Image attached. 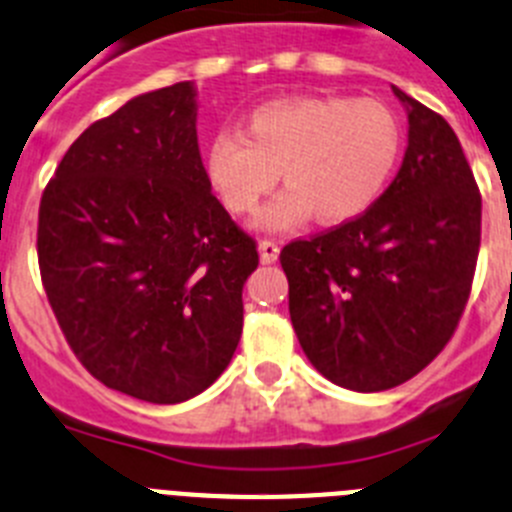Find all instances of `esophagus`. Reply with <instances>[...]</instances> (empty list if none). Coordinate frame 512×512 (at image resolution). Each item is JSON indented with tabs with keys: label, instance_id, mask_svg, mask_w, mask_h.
<instances>
[{
	"label": "esophagus",
	"instance_id": "34e87169",
	"mask_svg": "<svg viewBox=\"0 0 512 512\" xmlns=\"http://www.w3.org/2000/svg\"><path fill=\"white\" fill-rule=\"evenodd\" d=\"M278 255H280V245L275 242V239H260V260L265 262V265L278 260Z\"/></svg>",
	"mask_w": 512,
	"mask_h": 512
}]
</instances>
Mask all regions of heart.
Masks as SVG:
<instances>
[{
  "instance_id": "1",
  "label": "heart",
  "mask_w": 512,
  "mask_h": 512,
  "mask_svg": "<svg viewBox=\"0 0 512 512\" xmlns=\"http://www.w3.org/2000/svg\"><path fill=\"white\" fill-rule=\"evenodd\" d=\"M403 127L388 104L349 96H285L252 109L245 130L216 132L204 170L234 216H250L275 188L260 224L288 229L313 219L347 224L377 204L398 170Z\"/></svg>"
}]
</instances>
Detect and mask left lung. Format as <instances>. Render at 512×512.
<instances>
[{
	"label": "left lung",
	"instance_id": "left-lung-1",
	"mask_svg": "<svg viewBox=\"0 0 512 512\" xmlns=\"http://www.w3.org/2000/svg\"><path fill=\"white\" fill-rule=\"evenodd\" d=\"M393 91L408 109L398 176L367 214L280 252L303 352L357 393L411 380L449 344L480 255L482 196L457 135Z\"/></svg>",
	"mask_w": 512,
	"mask_h": 512
}]
</instances>
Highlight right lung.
Segmentation results:
<instances>
[{
  "label": "right lung",
  "mask_w": 512,
  "mask_h": 512,
  "mask_svg": "<svg viewBox=\"0 0 512 512\" xmlns=\"http://www.w3.org/2000/svg\"><path fill=\"white\" fill-rule=\"evenodd\" d=\"M38 262L68 347L107 388L170 405L227 370L260 255L211 193L191 81L68 147L40 199Z\"/></svg>",
  "instance_id": "add662e5"
}]
</instances>
